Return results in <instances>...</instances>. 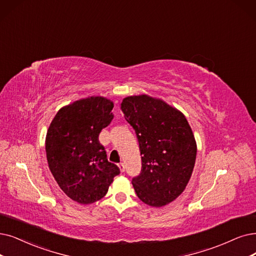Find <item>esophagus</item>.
<instances>
[{
	"mask_svg": "<svg viewBox=\"0 0 256 256\" xmlns=\"http://www.w3.org/2000/svg\"><path fill=\"white\" fill-rule=\"evenodd\" d=\"M118 166V168H120V172H124V171H125V165H124V164H122V162H120Z\"/></svg>",
	"mask_w": 256,
	"mask_h": 256,
	"instance_id": "1",
	"label": "esophagus"
}]
</instances>
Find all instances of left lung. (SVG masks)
I'll return each instance as SVG.
<instances>
[{"mask_svg": "<svg viewBox=\"0 0 256 256\" xmlns=\"http://www.w3.org/2000/svg\"><path fill=\"white\" fill-rule=\"evenodd\" d=\"M120 109L134 129L142 170L132 178L138 198L152 207L174 200L185 190L196 158V142L182 112L148 96H128Z\"/></svg>", "mask_w": 256, "mask_h": 256, "instance_id": "8db88e82", "label": "left lung"}]
</instances>
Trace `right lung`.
I'll return each instance as SVG.
<instances>
[{"mask_svg":"<svg viewBox=\"0 0 256 256\" xmlns=\"http://www.w3.org/2000/svg\"><path fill=\"white\" fill-rule=\"evenodd\" d=\"M114 103L91 96L60 109L46 136L49 169L66 196L83 205L105 196L118 167L107 160L98 140L114 114Z\"/></svg>","mask_w":256,"mask_h":256,"instance_id":"add662e5","label":"right lung"}]
</instances>
